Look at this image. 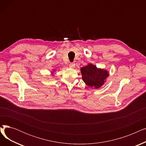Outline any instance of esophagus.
Returning a JSON list of instances; mask_svg holds the SVG:
<instances>
[{
  "label": "esophagus",
  "mask_w": 146,
  "mask_h": 146,
  "mask_svg": "<svg viewBox=\"0 0 146 146\" xmlns=\"http://www.w3.org/2000/svg\"><path fill=\"white\" fill-rule=\"evenodd\" d=\"M69 67L72 68H74L75 67V63H71L69 64Z\"/></svg>",
  "instance_id": "1"
}]
</instances>
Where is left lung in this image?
Instances as JSON below:
<instances>
[{"mask_svg": "<svg viewBox=\"0 0 146 146\" xmlns=\"http://www.w3.org/2000/svg\"><path fill=\"white\" fill-rule=\"evenodd\" d=\"M82 80L86 85L95 89L100 88L106 82L109 76L108 72L98 68L96 66L89 63L87 66L80 68Z\"/></svg>", "mask_w": 146, "mask_h": 146, "instance_id": "8db88e82", "label": "left lung"}]
</instances>
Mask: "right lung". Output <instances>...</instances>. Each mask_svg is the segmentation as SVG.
<instances>
[{"mask_svg": "<svg viewBox=\"0 0 146 146\" xmlns=\"http://www.w3.org/2000/svg\"><path fill=\"white\" fill-rule=\"evenodd\" d=\"M54 72V71H53V72ZM53 72H52V73H53Z\"/></svg>", "mask_w": 146, "mask_h": 146, "instance_id": "obj_1", "label": "right lung"}]
</instances>
